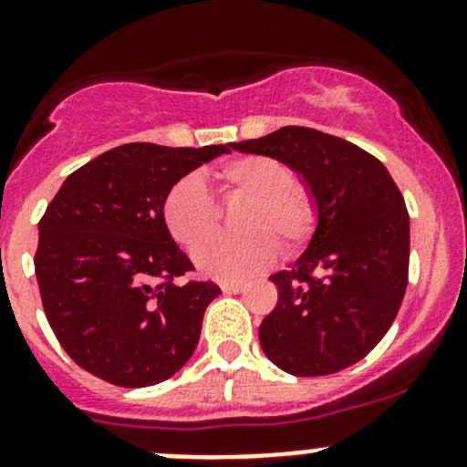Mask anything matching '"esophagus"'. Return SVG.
I'll return each instance as SVG.
<instances>
[{"mask_svg":"<svg viewBox=\"0 0 467 467\" xmlns=\"http://www.w3.org/2000/svg\"><path fill=\"white\" fill-rule=\"evenodd\" d=\"M221 289H223L225 294H242V291L246 289V285H244V282H221Z\"/></svg>","mask_w":467,"mask_h":467,"instance_id":"34e87169","label":"esophagus"}]
</instances>
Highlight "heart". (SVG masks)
Masks as SVG:
<instances>
[{
  "mask_svg": "<svg viewBox=\"0 0 467 467\" xmlns=\"http://www.w3.org/2000/svg\"><path fill=\"white\" fill-rule=\"evenodd\" d=\"M212 181L223 199H248L237 219L242 234L216 237L219 212L203 182L185 176L173 182L162 201L164 228L187 251L205 275L223 282H239L268 268L280 244L285 255L303 251L317 230L318 212L312 192L294 181L282 160L268 155H239L221 164Z\"/></svg>",
  "mask_w": 467,
  "mask_h": 467,
  "instance_id": "heart-1",
  "label": "heart"
}]
</instances>
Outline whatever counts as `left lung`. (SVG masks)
<instances>
[{
  "mask_svg": "<svg viewBox=\"0 0 467 467\" xmlns=\"http://www.w3.org/2000/svg\"><path fill=\"white\" fill-rule=\"evenodd\" d=\"M300 173L317 203L307 251L273 273L277 305L260 325L262 350L296 378L364 359L393 325L409 277V212L375 155L305 126L233 142Z\"/></svg>",
  "mask_w": 467,
  "mask_h": 467,
  "instance_id": "8db88e82",
  "label": "left lung"
}]
</instances>
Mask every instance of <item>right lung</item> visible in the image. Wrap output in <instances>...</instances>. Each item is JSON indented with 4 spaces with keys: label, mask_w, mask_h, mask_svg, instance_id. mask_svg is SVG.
<instances>
[{
    "label": "right lung",
    "mask_w": 467,
    "mask_h": 467,
    "mask_svg": "<svg viewBox=\"0 0 467 467\" xmlns=\"http://www.w3.org/2000/svg\"><path fill=\"white\" fill-rule=\"evenodd\" d=\"M230 144L171 149L133 142L69 173L37 223L36 277L63 350L124 389L169 379L196 350L214 282L194 271L162 221L173 182Z\"/></svg>",
    "instance_id": "add662e5"
}]
</instances>
